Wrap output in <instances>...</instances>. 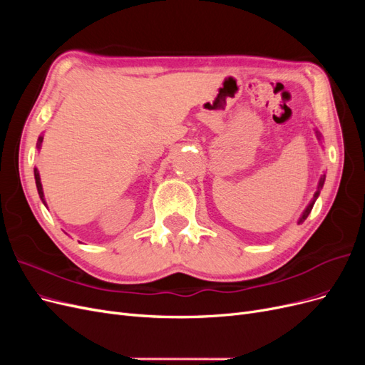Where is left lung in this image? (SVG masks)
<instances>
[{
	"label": "left lung",
	"instance_id": "left-lung-1",
	"mask_svg": "<svg viewBox=\"0 0 365 365\" xmlns=\"http://www.w3.org/2000/svg\"><path fill=\"white\" fill-rule=\"evenodd\" d=\"M315 135H317V138H318V140H322V134H319V130H318V129H315ZM324 180H326V175H322V178H319V181H318V185H317V192L314 193L312 201L309 202V205H307V207L303 210V213H302L300 219H298V222H297V224H303L304 220H306V217L309 216V213H311V210H312V207H314V204H315V201H317V197H318L319 192H322V189H323V185H324Z\"/></svg>",
	"mask_w": 365,
	"mask_h": 365
}]
</instances>
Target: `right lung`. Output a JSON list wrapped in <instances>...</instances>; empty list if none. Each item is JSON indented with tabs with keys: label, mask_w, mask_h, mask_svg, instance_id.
<instances>
[{
	"label": "right lung",
	"mask_w": 365,
	"mask_h": 365,
	"mask_svg": "<svg viewBox=\"0 0 365 365\" xmlns=\"http://www.w3.org/2000/svg\"><path fill=\"white\" fill-rule=\"evenodd\" d=\"M42 140H43V135H39L38 138V143H36V148L38 150L41 149V145H42ZM35 181H36V189H38V193H39V197L41 201L43 202V205L47 207V202H46V196H43V190H42V184H41V176H39V170L35 168Z\"/></svg>",
	"instance_id": "1"
}]
</instances>
